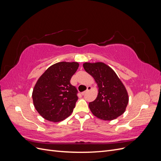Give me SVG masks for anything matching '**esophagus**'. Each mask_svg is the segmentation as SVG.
<instances>
[{
	"instance_id": "1",
	"label": "esophagus",
	"mask_w": 161,
	"mask_h": 161,
	"mask_svg": "<svg viewBox=\"0 0 161 161\" xmlns=\"http://www.w3.org/2000/svg\"><path fill=\"white\" fill-rule=\"evenodd\" d=\"M91 89H92V87H91V86H87V89H86V90L85 91H83V92H82V95H84V94L85 93V92H86V91H90V90H91Z\"/></svg>"
}]
</instances>
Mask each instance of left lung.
I'll return each mask as SVG.
<instances>
[{"label": "left lung", "mask_w": 161, "mask_h": 161, "mask_svg": "<svg viewBox=\"0 0 161 161\" xmlns=\"http://www.w3.org/2000/svg\"><path fill=\"white\" fill-rule=\"evenodd\" d=\"M83 67L86 72L93 76L99 87L96 99L89 103L92 114L101 119L109 121L122 115L129 97L115 72L103 62H86Z\"/></svg>", "instance_id": "left-lung-1"}]
</instances>
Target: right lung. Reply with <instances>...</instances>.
<instances>
[{
    "label": "right lung",
    "instance_id": "obj_1",
    "mask_svg": "<svg viewBox=\"0 0 161 161\" xmlns=\"http://www.w3.org/2000/svg\"><path fill=\"white\" fill-rule=\"evenodd\" d=\"M79 66L74 62L56 63L37 81L32 93L33 105L44 119L56 122L72 114L78 100V91L70 84V79Z\"/></svg>",
    "mask_w": 161,
    "mask_h": 161
}]
</instances>
